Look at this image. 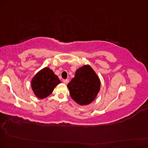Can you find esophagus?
Wrapping results in <instances>:
<instances>
[{"instance_id": "1", "label": "esophagus", "mask_w": 148, "mask_h": 148, "mask_svg": "<svg viewBox=\"0 0 148 148\" xmlns=\"http://www.w3.org/2000/svg\"><path fill=\"white\" fill-rule=\"evenodd\" d=\"M69 79H63V82L64 84H67L69 83Z\"/></svg>"}]
</instances>
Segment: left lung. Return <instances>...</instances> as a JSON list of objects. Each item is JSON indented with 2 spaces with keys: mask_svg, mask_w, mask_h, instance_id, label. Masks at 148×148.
<instances>
[{
  "mask_svg": "<svg viewBox=\"0 0 148 148\" xmlns=\"http://www.w3.org/2000/svg\"><path fill=\"white\" fill-rule=\"evenodd\" d=\"M100 79L90 65H84L76 71L75 77L67 87L73 99L78 104L88 105L99 92Z\"/></svg>",
  "mask_w": 148,
  "mask_h": 148,
  "instance_id": "obj_1",
  "label": "left lung"
}]
</instances>
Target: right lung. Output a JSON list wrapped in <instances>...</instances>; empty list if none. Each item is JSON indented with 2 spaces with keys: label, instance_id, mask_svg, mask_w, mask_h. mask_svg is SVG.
I'll list each match as a JSON object with an SVG mask.
<instances>
[{
  "label": "right lung",
  "instance_id": "1",
  "mask_svg": "<svg viewBox=\"0 0 148 148\" xmlns=\"http://www.w3.org/2000/svg\"><path fill=\"white\" fill-rule=\"evenodd\" d=\"M60 83L59 78L54 74L53 71L45 67L33 77L31 85L35 95L39 99H44L51 94Z\"/></svg>",
  "mask_w": 148,
  "mask_h": 148
}]
</instances>
